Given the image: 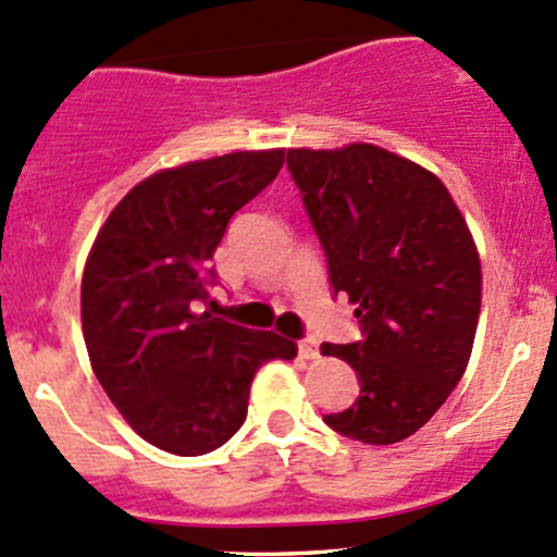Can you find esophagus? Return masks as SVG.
<instances>
[{
    "label": "esophagus",
    "mask_w": 557,
    "mask_h": 557,
    "mask_svg": "<svg viewBox=\"0 0 557 557\" xmlns=\"http://www.w3.org/2000/svg\"><path fill=\"white\" fill-rule=\"evenodd\" d=\"M297 352H300L302 358H308V361H313V358H319V339L313 337H305L297 343Z\"/></svg>",
    "instance_id": "esophagus-1"
}]
</instances>
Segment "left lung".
Instances as JSON below:
<instances>
[{
  "mask_svg": "<svg viewBox=\"0 0 557 557\" xmlns=\"http://www.w3.org/2000/svg\"><path fill=\"white\" fill-rule=\"evenodd\" d=\"M329 284L356 302L361 337L321 345L361 393L324 414L339 435L387 446L422 428L462 380L481 313V262L446 185L385 148L286 151Z\"/></svg>",
  "mask_w": 557,
  "mask_h": 557,
  "instance_id": "1",
  "label": "left lung"
}]
</instances>
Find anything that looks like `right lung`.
<instances>
[{
	"label": "right lung",
	"instance_id": "right-lung-1",
	"mask_svg": "<svg viewBox=\"0 0 557 557\" xmlns=\"http://www.w3.org/2000/svg\"><path fill=\"white\" fill-rule=\"evenodd\" d=\"M284 151L190 161L137 183L106 220L82 276L92 372L148 444L199 457L247 420L252 376L292 339L205 310L209 260L231 218L276 181Z\"/></svg>",
	"mask_w": 557,
	"mask_h": 557
}]
</instances>
